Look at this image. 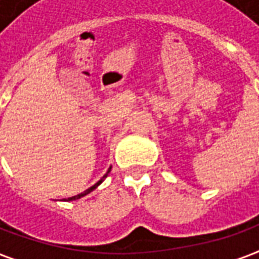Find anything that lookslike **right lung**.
<instances>
[{"instance_id": "obj_1", "label": "right lung", "mask_w": 259, "mask_h": 259, "mask_svg": "<svg viewBox=\"0 0 259 259\" xmlns=\"http://www.w3.org/2000/svg\"><path fill=\"white\" fill-rule=\"evenodd\" d=\"M109 170H111V168H109ZM109 170H108V172H109ZM108 172H107V175H105V176H104V178H102V179L100 180V182H97L96 185L93 186V187H90V189H87V190H85V191H83V193H80V194H77V195H73V197H70V198H68V201H72V200H77V198H80V197H83V195L89 194V193H90V191H93V190H94V189H96L97 186L100 185V183H101L102 180H104V179H105V178H107V176H108Z\"/></svg>"}]
</instances>
